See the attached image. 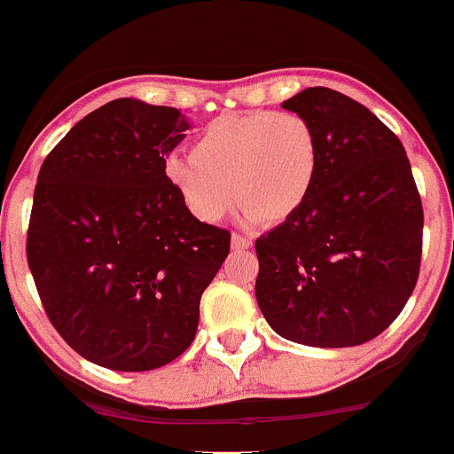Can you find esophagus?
<instances>
[{
    "label": "esophagus",
    "mask_w": 454,
    "mask_h": 454,
    "mask_svg": "<svg viewBox=\"0 0 454 454\" xmlns=\"http://www.w3.org/2000/svg\"><path fill=\"white\" fill-rule=\"evenodd\" d=\"M231 246H232V250H248L250 246H253V241L248 239V237H244V235H232V239H231Z\"/></svg>",
    "instance_id": "esophagus-1"
}]
</instances>
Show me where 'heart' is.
<instances>
[{
    "mask_svg": "<svg viewBox=\"0 0 454 454\" xmlns=\"http://www.w3.org/2000/svg\"><path fill=\"white\" fill-rule=\"evenodd\" d=\"M319 153L297 113H241L210 121L192 153L166 155L164 175L201 222H219L239 200L246 222H284L310 197Z\"/></svg>",
    "mask_w": 454,
    "mask_h": 454,
    "instance_id": "b5f03b06",
    "label": "heart"
}]
</instances>
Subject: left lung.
I'll return each mask as SVG.
<instances>
[{
	"label": "left lung",
	"instance_id": "8db88e82",
	"mask_svg": "<svg viewBox=\"0 0 454 454\" xmlns=\"http://www.w3.org/2000/svg\"><path fill=\"white\" fill-rule=\"evenodd\" d=\"M317 137L306 204L254 241L259 310L277 334L348 348L384 333L419 277L424 210L397 135L366 106L315 86L286 99Z\"/></svg>",
	"mask_w": 454,
	"mask_h": 454
}]
</instances>
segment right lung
I'll return each mask as SVG.
<instances>
[{
  "label": "right lung",
  "mask_w": 454,
  "mask_h": 454,
  "mask_svg": "<svg viewBox=\"0 0 454 454\" xmlns=\"http://www.w3.org/2000/svg\"><path fill=\"white\" fill-rule=\"evenodd\" d=\"M188 129L177 108L121 97L77 121L39 168L28 268L51 324L97 366L177 359L228 257L231 232L200 222L166 182Z\"/></svg>",
  "instance_id": "add662e5"
}]
</instances>
